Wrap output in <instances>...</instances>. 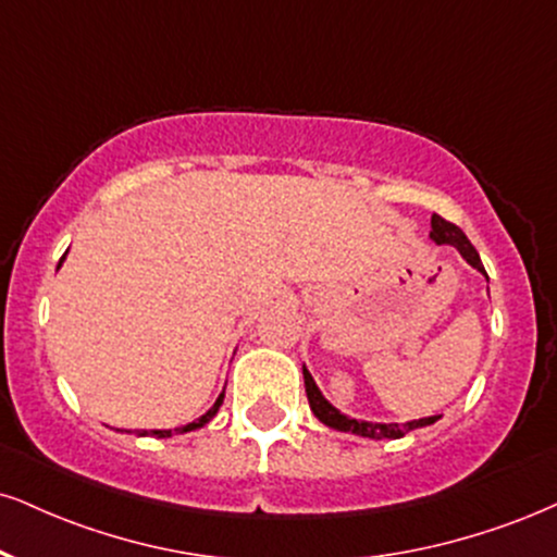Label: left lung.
Wrapping results in <instances>:
<instances>
[{"label":"left lung","mask_w":557,"mask_h":557,"mask_svg":"<svg viewBox=\"0 0 557 557\" xmlns=\"http://www.w3.org/2000/svg\"><path fill=\"white\" fill-rule=\"evenodd\" d=\"M431 240L435 246H454L467 264L485 274V267H482L480 253L470 244V238L461 233V227H457L454 223H446V220L438 218V214H433L431 218ZM304 381H306L308 405H311L313 414H317L321 423H324L326 428H334V431L360 435V438L394 441V438H401V435H407L410 431H418V428L433 425L435 420H438V414H428V418H420V420H407V423H373V420H355V418H350V414L339 412L337 407H334L332 401L321 394V388L317 386V381H313V376L308 373L306 366H304Z\"/></svg>","instance_id":"obj_1"}]
</instances>
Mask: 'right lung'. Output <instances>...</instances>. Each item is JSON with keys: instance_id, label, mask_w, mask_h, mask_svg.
<instances>
[{"instance_id": "right-lung-1", "label": "right lung", "mask_w": 557, "mask_h": 557, "mask_svg": "<svg viewBox=\"0 0 557 557\" xmlns=\"http://www.w3.org/2000/svg\"><path fill=\"white\" fill-rule=\"evenodd\" d=\"M64 259H66V253H64L62 259H59L57 270H59V267L64 264ZM223 399H225V388H223V392H220V397L214 399V405L210 407V410H207V412L202 414V418L194 420V423H186V425H181V428H173V431H137V435H147V433H150V435H156V438H169V435H173V433H189V431H197V428H205V425L210 423V420L214 418V414H218L220 405H223Z\"/></svg>"}]
</instances>
